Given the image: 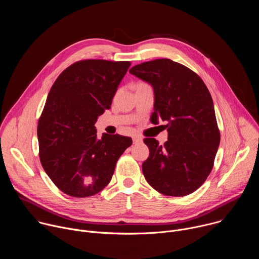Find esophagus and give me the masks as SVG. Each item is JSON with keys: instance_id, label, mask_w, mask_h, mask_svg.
<instances>
[{"instance_id": "esophagus-1", "label": "esophagus", "mask_w": 259, "mask_h": 259, "mask_svg": "<svg viewBox=\"0 0 259 259\" xmlns=\"http://www.w3.org/2000/svg\"><path fill=\"white\" fill-rule=\"evenodd\" d=\"M140 142H142V138H141L140 136H138V135L133 136V143H134V144L140 143Z\"/></svg>"}]
</instances>
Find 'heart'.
Masks as SVG:
<instances>
[{"label": "heart", "mask_w": 259, "mask_h": 259, "mask_svg": "<svg viewBox=\"0 0 259 259\" xmlns=\"http://www.w3.org/2000/svg\"><path fill=\"white\" fill-rule=\"evenodd\" d=\"M139 85H144V84H139Z\"/></svg>", "instance_id": "heart-1"}]
</instances>
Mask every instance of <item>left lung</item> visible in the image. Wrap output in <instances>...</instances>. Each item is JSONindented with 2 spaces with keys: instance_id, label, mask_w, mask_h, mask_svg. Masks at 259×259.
Masks as SVG:
<instances>
[{
  "instance_id": "8db88e82",
  "label": "left lung",
  "mask_w": 259,
  "mask_h": 259,
  "mask_svg": "<svg viewBox=\"0 0 259 259\" xmlns=\"http://www.w3.org/2000/svg\"><path fill=\"white\" fill-rule=\"evenodd\" d=\"M129 72L154 89L152 123H167L164 145L143 140L150 150L142 163L146 181L165 196L194 193L210 174L220 141L208 88L196 72L167 58L137 64Z\"/></svg>"
}]
</instances>
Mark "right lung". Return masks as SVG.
I'll return each instance as SVG.
<instances>
[{
  "instance_id": "obj_1",
  "label": "right lung",
  "mask_w": 259,
  "mask_h": 259,
  "mask_svg": "<svg viewBox=\"0 0 259 259\" xmlns=\"http://www.w3.org/2000/svg\"><path fill=\"white\" fill-rule=\"evenodd\" d=\"M129 61L81 60L64 69L48 94L38 124L41 164L64 194L86 198L109 183L132 139L103 133L95 123L110 108Z\"/></svg>"
}]
</instances>
